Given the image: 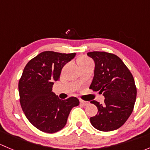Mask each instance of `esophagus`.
Returning <instances> with one entry per match:
<instances>
[{"label":"esophagus","mask_w":150,"mask_h":150,"mask_svg":"<svg viewBox=\"0 0 150 150\" xmlns=\"http://www.w3.org/2000/svg\"><path fill=\"white\" fill-rule=\"evenodd\" d=\"M80 102H81V104H83V106H86V105H88V104H89L88 102H86V101L81 100V99H80Z\"/></svg>","instance_id":"esophagus-1"}]
</instances>
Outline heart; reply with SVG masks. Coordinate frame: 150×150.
Returning a JSON list of instances; mask_svg holds the SVG:
<instances>
[{"label":"heart","instance_id":"b5f03b06","mask_svg":"<svg viewBox=\"0 0 150 150\" xmlns=\"http://www.w3.org/2000/svg\"><path fill=\"white\" fill-rule=\"evenodd\" d=\"M90 61V59H88V58L86 57H81L78 59V64H81V63H85V62H87Z\"/></svg>","mask_w":150,"mask_h":150}]
</instances>
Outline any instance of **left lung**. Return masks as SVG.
Returning a JSON list of instances; mask_svg holds the SVG:
<instances>
[{
  "label": "left lung",
  "mask_w": 150,
  "mask_h": 150,
  "mask_svg": "<svg viewBox=\"0 0 150 150\" xmlns=\"http://www.w3.org/2000/svg\"><path fill=\"white\" fill-rule=\"evenodd\" d=\"M95 63L94 76L89 88L99 91L105 98L104 104L91 103L98 113L90 118L91 125L99 131H111L121 127L132 113L137 99L134 77L117 56L104 51L88 52Z\"/></svg>",
  "instance_id": "8db88e82"
}]
</instances>
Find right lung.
Here are the masks:
<instances>
[{
    "label": "right lung",
    "instance_id": "1",
    "mask_svg": "<svg viewBox=\"0 0 150 150\" xmlns=\"http://www.w3.org/2000/svg\"><path fill=\"white\" fill-rule=\"evenodd\" d=\"M76 54L43 51L25 66L19 82L20 104L28 120L43 132H57L65 126L76 97L60 99L52 91L54 81L59 79L62 69Z\"/></svg>",
    "mask_w": 150,
    "mask_h": 150
}]
</instances>
